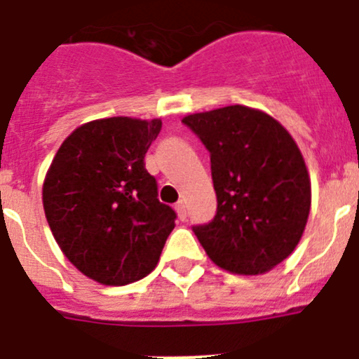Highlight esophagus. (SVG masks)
<instances>
[{
  "mask_svg": "<svg viewBox=\"0 0 359 359\" xmlns=\"http://www.w3.org/2000/svg\"><path fill=\"white\" fill-rule=\"evenodd\" d=\"M176 212H177V217H180L182 220H185L187 215H189V213H187V203L183 201V199H182V201H177Z\"/></svg>",
  "mask_w": 359,
  "mask_h": 359,
  "instance_id": "1",
  "label": "esophagus"
}]
</instances>
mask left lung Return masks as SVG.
I'll return each instance as SVG.
<instances>
[{"label": "left lung", "instance_id": "1", "mask_svg": "<svg viewBox=\"0 0 359 359\" xmlns=\"http://www.w3.org/2000/svg\"><path fill=\"white\" fill-rule=\"evenodd\" d=\"M210 153L217 213L194 226L219 267L263 274L294 252L311 206V185L297 144L265 111L233 104L182 121Z\"/></svg>", "mask_w": 359, "mask_h": 359}]
</instances>
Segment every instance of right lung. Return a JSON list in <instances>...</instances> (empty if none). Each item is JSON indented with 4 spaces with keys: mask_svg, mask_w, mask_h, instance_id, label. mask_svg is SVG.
I'll return each mask as SVG.
<instances>
[{
    "mask_svg": "<svg viewBox=\"0 0 359 359\" xmlns=\"http://www.w3.org/2000/svg\"><path fill=\"white\" fill-rule=\"evenodd\" d=\"M162 121L110 117L76 128L57 151L42 189L53 236L87 278L121 287L156 267L176 212L158 201L146 169Z\"/></svg>",
    "mask_w": 359,
    "mask_h": 359,
    "instance_id": "1",
    "label": "right lung"
}]
</instances>
